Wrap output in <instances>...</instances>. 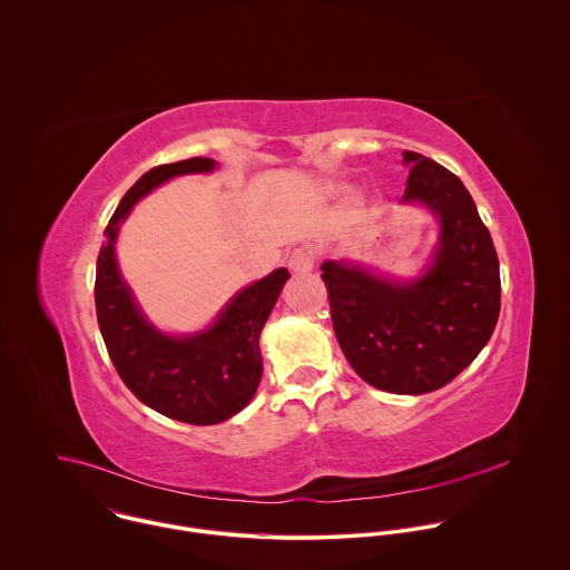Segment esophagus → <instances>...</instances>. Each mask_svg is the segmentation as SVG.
<instances>
[{
    "label": "esophagus",
    "mask_w": 570,
    "mask_h": 570,
    "mask_svg": "<svg viewBox=\"0 0 570 570\" xmlns=\"http://www.w3.org/2000/svg\"><path fill=\"white\" fill-rule=\"evenodd\" d=\"M314 263H316V254L309 245H298L289 256V269L294 272H309L314 269Z\"/></svg>",
    "instance_id": "1"
}]
</instances>
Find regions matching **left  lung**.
Masks as SVG:
<instances>
[{
  "instance_id": "left-lung-1",
  "label": "left lung",
  "mask_w": 570,
  "mask_h": 570,
  "mask_svg": "<svg viewBox=\"0 0 570 570\" xmlns=\"http://www.w3.org/2000/svg\"><path fill=\"white\" fill-rule=\"evenodd\" d=\"M402 204L439 219L430 263L414 278L325 261L331 321L353 371L371 386L423 395L450 384L488 344L500 314L498 256L476 204L445 166L404 151Z\"/></svg>"
}]
</instances>
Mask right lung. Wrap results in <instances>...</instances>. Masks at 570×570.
<instances>
[{
    "label": "right lung",
    "mask_w": 570,
    "mask_h": 570,
    "mask_svg": "<svg viewBox=\"0 0 570 570\" xmlns=\"http://www.w3.org/2000/svg\"><path fill=\"white\" fill-rule=\"evenodd\" d=\"M215 168L210 158H190L147 170L120 199L105 228L94 285L98 326L120 380L145 406L193 425L222 423L254 397L263 375L258 337L289 272L278 267L237 292L204 331L168 335L136 303L118 269L116 239L131 208L154 188L179 175Z\"/></svg>",
    "instance_id": "right-lung-1"
}]
</instances>
